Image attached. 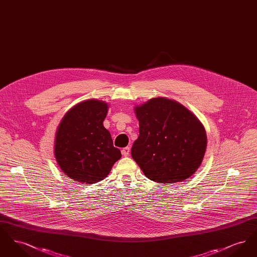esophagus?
<instances>
[{
    "mask_svg": "<svg viewBox=\"0 0 257 257\" xmlns=\"http://www.w3.org/2000/svg\"><path fill=\"white\" fill-rule=\"evenodd\" d=\"M121 152H122V155L124 157H127L130 153V147H124L121 150Z\"/></svg>",
    "mask_w": 257,
    "mask_h": 257,
    "instance_id": "obj_1",
    "label": "esophagus"
}]
</instances>
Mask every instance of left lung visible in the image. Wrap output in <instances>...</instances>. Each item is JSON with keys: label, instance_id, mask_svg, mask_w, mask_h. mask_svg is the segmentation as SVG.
I'll list each match as a JSON object with an SVG mask.
<instances>
[{"label": "left lung", "instance_id": "1", "mask_svg": "<svg viewBox=\"0 0 257 257\" xmlns=\"http://www.w3.org/2000/svg\"><path fill=\"white\" fill-rule=\"evenodd\" d=\"M134 110L140 135L131 155L145 175L167 185L190 178L206 151L203 124L191 110L170 98H151Z\"/></svg>", "mask_w": 257, "mask_h": 257}]
</instances>
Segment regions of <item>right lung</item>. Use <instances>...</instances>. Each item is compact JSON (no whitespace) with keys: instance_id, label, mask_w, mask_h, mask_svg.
I'll use <instances>...</instances> for the list:
<instances>
[{"instance_id":"right-lung-1","label":"right lung","mask_w":257,"mask_h":257,"mask_svg":"<svg viewBox=\"0 0 257 257\" xmlns=\"http://www.w3.org/2000/svg\"><path fill=\"white\" fill-rule=\"evenodd\" d=\"M108 103L88 99L73 106L58 126L54 153L61 171L80 183L105 179L121 152L104 127Z\"/></svg>"}]
</instances>
